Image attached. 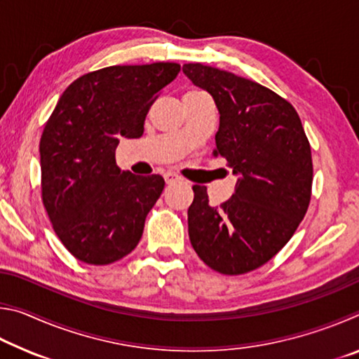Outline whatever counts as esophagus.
Here are the masks:
<instances>
[{"mask_svg": "<svg viewBox=\"0 0 359 359\" xmlns=\"http://www.w3.org/2000/svg\"><path fill=\"white\" fill-rule=\"evenodd\" d=\"M165 180H166V184L169 185V184H175V182H179L180 177H179L177 174H174V172H166L165 174Z\"/></svg>", "mask_w": 359, "mask_h": 359, "instance_id": "esophagus-1", "label": "esophagus"}]
</instances>
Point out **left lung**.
I'll use <instances>...</instances> for the list:
<instances>
[{"instance_id":"1","label":"left lung","mask_w":359,"mask_h":359,"mask_svg":"<svg viewBox=\"0 0 359 359\" xmlns=\"http://www.w3.org/2000/svg\"><path fill=\"white\" fill-rule=\"evenodd\" d=\"M184 74L208 92L220 114L215 156L238 177L233 196L210 205L194 185L188 236L205 264L239 276L267 263L306 215L312 190V154L294 107L272 90L201 63Z\"/></svg>"}]
</instances>
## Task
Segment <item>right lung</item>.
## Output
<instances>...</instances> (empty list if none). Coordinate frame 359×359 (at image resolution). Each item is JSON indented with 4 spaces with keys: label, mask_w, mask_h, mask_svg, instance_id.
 Masks as SVG:
<instances>
[{
    "label": "right lung",
    "mask_w": 359,
    "mask_h": 359,
    "mask_svg": "<svg viewBox=\"0 0 359 359\" xmlns=\"http://www.w3.org/2000/svg\"><path fill=\"white\" fill-rule=\"evenodd\" d=\"M180 65L109 66L72 82L60 96L39 142L42 203L63 245L87 264L133 252L145 217L165 188L158 174L120 171L115 149L136 139L160 90Z\"/></svg>",
    "instance_id": "obj_1"
}]
</instances>
